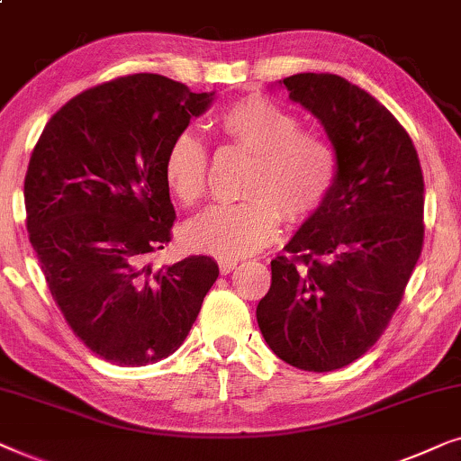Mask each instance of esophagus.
<instances>
[{
	"label": "esophagus",
	"mask_w": 461,
	"mask_h": 461,
	"mask_svg": "<svg viewBox=\"0 0 461 461\" xmlns=\"http://www.w3.org/2000/svg\"><path fill=\"white\" fill-rule=\"evenodd\" d=\"M237 260H218V267H220V273L222 275H229L232 270L237 268Z\"/></svg>",
	"instance_id": "34e87169"
}]
</instances>
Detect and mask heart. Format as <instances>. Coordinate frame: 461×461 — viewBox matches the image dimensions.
Segmentation results:
<instances>
[{
    "label": "heart",
    "instance_id": "1",
    "mask_svg": "<svg viewBox=\"0 0 461 461\" xmlns=\"http://www.w3.org/2000/svg\"><path fill=\"white\" fill-rule=\"evenodd\" d=\"M235 147L254 153L245 201L213 205L185 226L188 248L220 260L254 256L279 237L280 212L289 222H306L323 210L339 172L333 142L314 130H300V119L260 94L226 106L216 119ZM163 176L182 205L203 197L207 149L193 131L169 142Z\"/></svg>",
    "mask_w": 461,
    "mask_h": 461
}]
</instances>
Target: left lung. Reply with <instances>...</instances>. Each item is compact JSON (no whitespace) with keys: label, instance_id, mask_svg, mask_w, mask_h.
Returning a JSON list of instances; mask_svg holds the SVG:
<instances>
[{"label":"left lung","instance_id":"obj_1","mask_svg":"<svg viewBox=\"0 0 461 461\" xmlns=\"http://www.w3.org/2000/svg\"><path fill=\"white\" fill-rule=\"evenodd\" d=\"M283 86L323 123L339 172L323 210L270 262L256 317L276 357L323 374L363 357L399 308L424 245V174L407 130L358 86L331 73Z\"/></svg>","mask_w":461,"mask_h":461}]
</instances>
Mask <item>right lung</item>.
Returning <instances> with one entry per match:
<instances>
[{
    "label": "right lung",
    "instance_id": "1",
    "mask_svg": "<svg viewBox=\"0 0 461 461\" xmlns=\"http://www.w3.org/2000/svg\"><path fill=\"white\" fill-rule=\"evenodd\" d=\"M210 103L163 75L117 77L60 106L31 153L27 230L50 294L75 336L119 367L178 350L218 279L210 256L150 264L176 220L167 147Z\"/></svg>",
    "mask_w": 461,
    "mask_h": 461
}]
</instances>
